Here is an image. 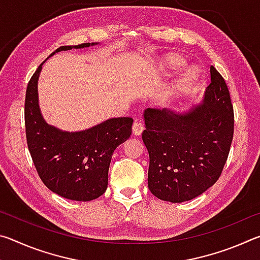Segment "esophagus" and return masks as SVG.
<instances>
[{
	"label": "esophagus",
	"instance_id": "obj_1",
	"mask_svg": "<svg viewBox=\"0 0 260 260\" xmlns=\"http://www.w3.org/2000/svg\"><path fill=\"white\" fill-rule=\"evenodd\" d=\"M132 129H133V133L138 136L141 135L142 133L143 129H144V125L142 124V121L139 120V119H135L133 122V126H132Z\"/></svg>",
	"mask_w": 260,
	"mask_h": 260
}]
</instances>
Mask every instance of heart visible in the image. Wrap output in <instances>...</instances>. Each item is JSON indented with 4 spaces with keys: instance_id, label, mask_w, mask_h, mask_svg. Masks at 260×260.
<instances>
[{
    "instance_id": "1",
    "label": "heart",
    "mask_w": 260,
    "mask_h": 260,
    "mask_svg": "<svg viewBox=\"0 0 260 260\" xmlns=\"http://www.w3.org/2000/svg\"><path fill=\"white\" fill-rule=\"evenodd\" d=\"M184 65V60L183 58L179 56H171L167 58L166 60V67L169 69H172V70H178V69H181ZM193 76L192 72H189L188 77L191 78Z\"/></svg>"
}]
</instances>
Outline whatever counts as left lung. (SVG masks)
<instances>
[{"label": "left lung", "instance_id": "1", "mask_svg": "<svg viewBox=\"0 0 260 260\" xmlns=\"http://www.w3.org/2000/svg\"><path fill=\"white\" fill-rule=\"evenodd\" d=\"M203 101L186 112L144 110L143 143L149 152L148 187L159 200L190 201L217 182L234 134L227 85L214 67Z\"/></svg>", "mask_w": 260, "mask_h": 260}]
</instances>
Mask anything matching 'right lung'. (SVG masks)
<instances>
[{
	"instance_id": "right-lung-1",
	"label": "right lung",
	"mask_w": 260,
	"mask_h": 260,
	"mask_svg": "<svg viewBox=\"0 0 260 260\" xmlns=\"http://www.w3.org/2000/svg\"><path fill=\"white\" fill-rule=\"evenodd\" d=\"M95 45L98 43L63 46L50 56ZM43 63L26 89L25 128L30 157L39 177L51 191L72 201L95 200L107 190L112 153L131 136L133 119L111 118L80 132H64L47 124L39 108L38 96V80Z\"/></svg>"
}]
</instances>
